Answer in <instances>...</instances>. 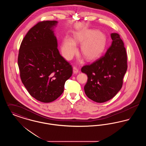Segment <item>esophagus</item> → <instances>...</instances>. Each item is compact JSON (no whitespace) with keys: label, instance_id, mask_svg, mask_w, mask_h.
I'll return each instance as SVG.
<instances>
[{"label":"esophagus","instance_id":"34e87169","mask_svg":"<svg viewBox=\"0 0 146 146\" xmlns=\"http://www.w3.org/2000/svg\"><path fill=\"white\" fill-rule=\"evenodd\" d=\"M73 73L74 74H77L79 72V70L76 68V67H73Z\"/></svg>","mask_w":146,"mask_h":146}]
</instances>
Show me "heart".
Wrapping results in <instances>:
<instances>
[{
	"mask_svg": "<svg viewBox=\"0 0 146 146\" xmlns=\"http://www.w3.org/2000/svg\"><path fill=\"white\" fill-rule=\"evenodd\" d=\"M76 42L82 43L81 52L88 60H94L101 55L106 47V35L95 29H87L77 32L73 39L66 36L63 40L61 49L63 56L67 60L71 59L77 51Z\"/></svg>",
	"mask_w": 146,
	"mask_h": 146,
	"instance_id": "1",
	"label": "heart"
}]
</instances>
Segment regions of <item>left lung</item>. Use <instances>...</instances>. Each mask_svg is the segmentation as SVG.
Instances as JSON below:
<instances>
[{"label":"left lung","mask_w":146,"mask_h":146,"mask_svg":"<svg viewBox=\"0 0 146 146\" xmlns=\"http://www.w3.org/2000/svg\"><path fill=\"white\" fill-rule=\"evenodd\" d=\"M111 45L104 55L82 68L88 76L84 86L91 100L103 103L114 97L121 89L127 70V55L124 44L118 33L111 35Z\"/></svg>","instance_id":"1"}]
</instances>
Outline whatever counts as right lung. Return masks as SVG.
Returning a JSON list of instances; mask_svg holds the SVG:
<instances>
[{"label": "right lung", "instance_id": "add662e5", "mask_svg": "<svg viewBox=\"0 0 146 146\" xmlns=\"http://www.w3.org/2000/svg\"><path fill=\"white\" fill-rule=\"evenodd\" d=\"M56 21L38 22L22 41L18 56L21 81L29 94L49 103L61 96L72 67L60 54L54 28Z\"/></svg>", "mask_w": 146, "mask_h": 146}]
</instances>
